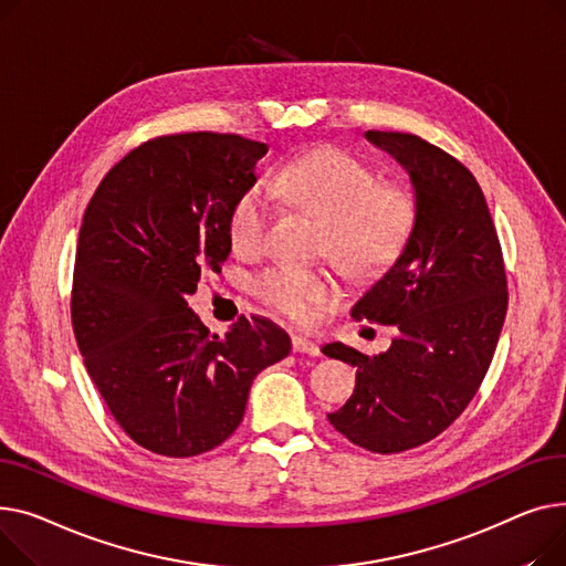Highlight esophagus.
<instances>
[{"instance_id":"1","label":"esophagus","mask_w":566,"mask_h":566,"mask_svg":"<svg viewBox=\"0 0 566 566\" xmlns=\"http://www.w3.org/2000/svg\"><path fill=\"white\" fill-rule=\"evenodd\" d=\"M292 349H294V354H308V356H319L322 354L319 347L306 336H294L292 338Z\"/></svg>"}]
</instances>
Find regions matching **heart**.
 Wrapping results in <instances>:
<instances>
[{"label":"heart","mask_w":566,"mask_h":566,"mask_svg":"<svg viewBox=\"0 0 566 566\" xmlns=\"http://www.w3.org/2000/svg\"><path fill=\"white\" fill-rule=\"evenodd\" d=\"M272 189L292 208L322 219L317 251L328 253L352 276H368L402 251L416 221V196L400 182H379L373 166L356 155L322 146L287 161L274 176ZM270 196L260 185L249 187L230 210L228 238L240 255H258L268 244ZM264 304L290 319L311 317L338 285L324 268L276 264L255 283Z\"/></svg>","instance_id":"obj_1"}]
</instances>
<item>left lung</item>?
Here are the masks:
<instances>
[{
    "label": "left lung",
    "instance_id": "8db88e82",
    "mask_svg": "<svg viewBox=\"0 0 566 566\" xmlns=\"http://www.w3.org/2000/svg\"><path fill=\"white\" fill-rule=\"evenodd\" d=\"M409 176L413 230L400 255L352 306L392 324L377 356L345 343L322 352L356 368L349 402L328 422L352 443L392 454L437 439L478 392L507 313L501 242L473 174L441 148L402 132H365Z\"/></svg>",
    "mask_w": 566,
    "mask_h": 566
}]
</instances>
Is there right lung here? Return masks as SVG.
<instances>
[{
	"label": "right lung",
	"instance_id": "right-lung-1",
	"mask_svg": "<svg viewBox=\"0 0 566 566\" xmlns=\"http://www.w3.org/2000/svg\"><path fill=\"white\" fill-rule=\"evenodd\" d=\"M268 146L189 132L125 155L84 212L73 328L95 388L125 434L164 457L223 443L244 418L258 373L290 336L268 317L210 334L189 304L203 270L230 255L228 217L258 182Z\"/></svg>",
	"mask_w": 566,
	"mask_h": 566
}]
</instances>
